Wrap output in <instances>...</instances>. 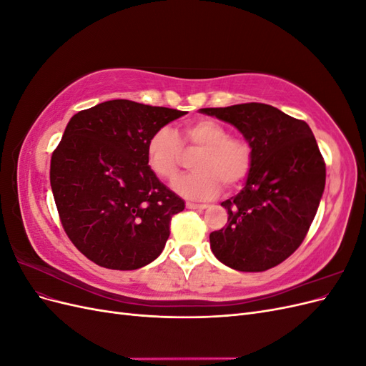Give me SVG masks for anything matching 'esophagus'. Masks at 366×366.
<instances>
[{"mask_svg":"<svg viewBox=\"0 0 366 366\" xmlns=\"http://www.w3.org/2000/svg\"><path fill=\"white\" fill-rule=\"evenodd\" d=\"M186 207H187V209H198V210H204V209H207V206H206V204H197V203H191V202H187V203H186Z\"/></svg>","mask_w":366,"mask_h":366,"instance_id":"esophagus-1","label":"esophagus"}]
</instances>
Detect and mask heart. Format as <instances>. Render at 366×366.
Listing matches in <instances>:
<instances>
[{
  "mask_svg": "<svg viewBox=\"0 0 366 366\" xmlns=\"http://www.w3.org/2000/svg\"><path fill=\"white\" fill-rule=\"evenodd\" d=\"M181 140L179 141L178 139ZM197 148L192 162L195 172L177 177L172 191L187 200H210L219 194L221 183L235 189L252 169V148L247 142L232 139L229 131L212 119H200L186 125L177 137L169 128L154 131L147 142L145 156L149 171L169 180L179 171L182 147Z\"/></svg>",
  "mask_w": 366,
  "mask_h": 366,
  "instance_id": "1",
  "label": "heart"
}]
</instances>
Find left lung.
<instances>
[{
    "label": "left lung",
    "mask_w": 366,
    "mask_h": 366,
    "mask_svg": "<svg viewBox=\"0 0 366 366\" xmlns=\"http://www.w3.org/2000/svg\"><path fill=\"white\" fill-rule=\"evenodd\" d=\"M198 112L234 125L252 148L244 187L221 203L229 218L209 235L218 261L264 272L301 246L325 187V163L312 129L272 105L249 102Z\"/></svg>",
    "instance_id": "1"
}]
</instances>
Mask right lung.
Instances as JSON below:
<instances>
[{
    "instance_id": "add662e5",
    "label": "right lung",
    "mask_w": 366,
    "mask_h": 366,
    "mask_svg": "<svg viewBox=\"0 0 366 366\" xmlns=\"http://www.w3.org/2000/svg\"><path fill=\"white\" fill-rule=\"evenodd\" d=\"M179 109L114 99L74 114L50 164L61 223L77 250L101 267L136 270L156 259L184 202L148 164L154 131Z\"/></svg>"
}]
</instances>
